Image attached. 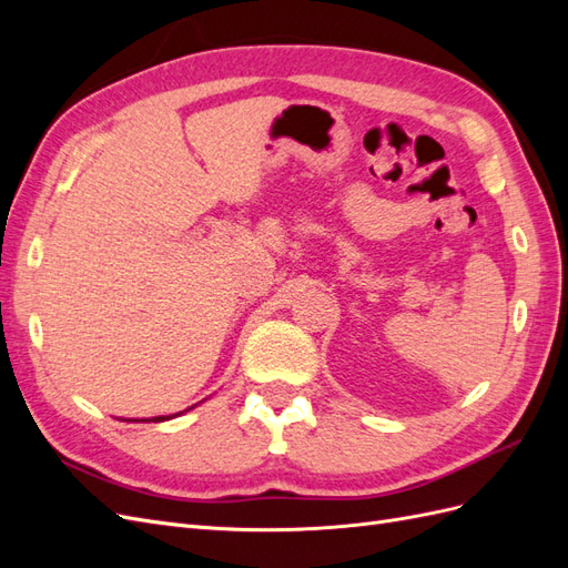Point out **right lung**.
<instances>
[{
    "mask_svg": "<svg viewBox=\"0 0 568 568\" xmlns=\"http://www.w3.org/2000/svg\"><path fill=\"white\" fill-rule=\"evenodd\" d=\"M161 419H165V417H156V419H153V422H161Z\"/></svg>",
    "mask_w": 568,
    "mask_h": 568,
    "instance_id": "obj_1",
    "label": "right lung"
}]
</instances>
